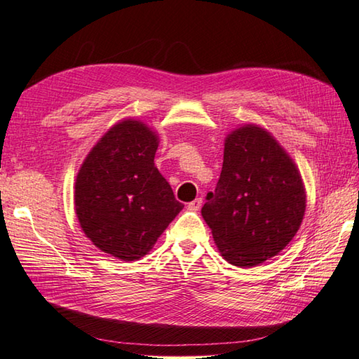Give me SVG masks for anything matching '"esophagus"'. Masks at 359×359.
Returning <instances> with one entry per match:
<instances>
[{
    "label": "esophagus",
    "mask_w": 359,
    "mask_h": 359,
    "mask_svg": "<svg viewBox=\"0 0 359 359\" xmlns=\"http://www.w3.org/2000/svg\"><path fill=\"white\" fill-rule=\"evenodd\" d=\"M201 205H202V199H201V197H197V199H194L193 202H189V203H188V210L197 211V210L201 208Z\"/></svg>",
    "instance_id": "34e87169"
}]
</instances>
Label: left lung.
<instances>
[{
	"instance_id": "obj_1",
	"label": "left lung",
	"mask_w": 359,
	"mask_h": 359,
	"mask_svg": "<svg viewBox=\"0 0 359 359\" xmlns=\"http://www.w3.org/2000/svg\"><path fill=\"white\" fill-rule=\"evenodd\" d=\"M306 211L296 165L262 128L247 125L225 140L224 165L202 216L224 259L255 266L294 238Z\"/></svg>"
}]
</instances>
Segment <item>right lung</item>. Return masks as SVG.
<instances>
[{
    "label": "right lung",
    "instance_id": "obj_1",
    "mask_svg": "<svg viewBox=\"0 0 359 359\" xmlns=\"http://www.w3.org/2000/svg\"><path fill=\"white\" fill-rule=\"evenodd\" d=\"M157 135L137 120L111 128L75 182V211L95 247L121 261H135L184 208L154 166Z\"/></svg>",
    "mask_w": 359,
    "mask_h": 359
}]
</instances>
